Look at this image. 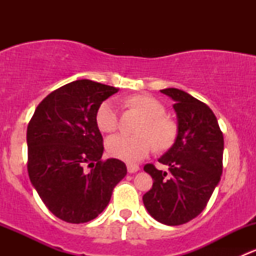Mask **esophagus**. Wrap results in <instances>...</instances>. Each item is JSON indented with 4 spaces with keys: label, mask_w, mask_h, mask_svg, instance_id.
Segmentation results:
<instances>
[{
    "label": "esophagus",
    "mask_w": 256,
    "mask_h": 256,
    "mask_svg": "<svg viewBox=\"0 0 256 256\" xmlns=\"http://www.w3.org/2000/svg\"><path fill=\"white\" fill-rule=\"evenodd\" d=\"M138 170H140V167H138V164H128V174H135V172H138Z\"/></svg>",
    "instance_id": "obj_1"
}]
</instances>
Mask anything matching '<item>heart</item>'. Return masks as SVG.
I'll return each instance as SVG.
<instances>
[{
	"instance_id": "heart-1",
	"label": "heart",
	"mask_w": 256,
	"mask_h": 256,
	"mask_svg": "<svg viewBox=\"0 0 256 256\" xmlns=\"http://www.w3.org/2000/svg\"><path fill=\"white\" fill-rule=\"evenodd\" d=\"M128 104L138 108L146 116L140 128L141 135L131 136L118 134L106 140V150L110 156L128 162H136L144 158L154 144L164 150L171 146L176 138V125L164 118V106L148 95H135L128 99ZM95 121L102 132H112L118 126V114L112 100H105L99 105Z\"/></svg>"
}]
</instances>
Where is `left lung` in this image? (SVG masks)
<instances>
[{"instance_id": "1", "label": "left lung", "mask_w": 256, "mask_h": 256, "mask_svg": "<svg viewBox=\"0 0 256 256\" xmlns=\"http://www.w3.org/2000/svg\"><path fill=\"white\" fill-rule=\"evenodd\" d=\"M161 92L174 100L178 132L171 148L158 158L168 166V172L160 171L154 164H144L154 184L142 200L157 222L180 226L202 213L220 180L224 138L207 104L176 88Z\"/></svg>"}]
</instances>
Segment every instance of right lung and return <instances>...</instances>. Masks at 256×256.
Wrapping results in <instances>:
<instances>
[{
    "label": "right lung",
    "instance_id": "1",
    "mask_svg": "<svg viewBox=\"0 0 256 256\" xmlns=\"http://www.w3.org/2000/svg\"><path fill=\"white\" fill-rule=\"evenodd\" d=\"M118 90L76 80L47 95L28 124V176L46 207L66 223L96 218L128 174L120 160H102L104 144L95 121L99 105Z\"/></svg>",
    "mask_w": 256,
    "mask_h": 256
}]
</instances>
